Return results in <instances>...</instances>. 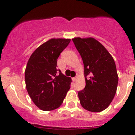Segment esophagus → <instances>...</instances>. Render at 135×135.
Returning <instances> with one entry per match:
<instances>
[{"instance_id":"34e87169","label":"esophagus","mask_w":135,"mask_h":135,"mask_svg":"<svg viewBox=\"0 0 135 135\" xmlns=\"http://www.w3.org/2000/svg\"><path fill=\"white\" fill-rule=\"evenodd\" d=\"M72 80H73L74 82H75V81L77 80V78H76V77H74V78H72Z\"/></svg>"}]
</instances>
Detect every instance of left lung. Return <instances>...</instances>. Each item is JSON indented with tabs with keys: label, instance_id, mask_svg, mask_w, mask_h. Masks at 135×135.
<instances>
[{
	"label": "left lung",
	"instance_id": "left-lung-1",
	"mask_svg": "<svg viewBox=\"0 0 135 135\" xmlns=\"http://www.w3.org/2000/svg\"><path fill=\"white\" fill-rule=\"evenodd\" d=\"M84 66L86 86L78 91L81 105L93 112L108 108L117 90L118 76L113 57L93 38L72 39Z\"/></svg>",
	"mask_w": 135,
	"mask_h": 135
}]
</instances>
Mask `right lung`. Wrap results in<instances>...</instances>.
I'll return each mask as SVG.
<instances>
[{
	"mask_svg": "<svg viewBox=\"0 0 135 135\" xmlns=\"http://www.w3.org/2000/svg\"><path fill=\"white\" fill-rule=\"evenodd\" d=\"M70 42V39H50L38 47L27 61L26 89L34 104L42 110L59 108L70 89L71 78L57 69V59Z\"/></svg>",
	"mask_w": 135,
	"mask_h": 135,
	"instance_id": "add662e5",
	"label": "right lung"
}]
</instances>
